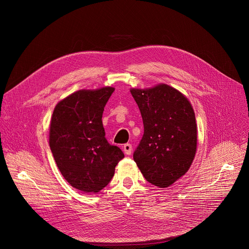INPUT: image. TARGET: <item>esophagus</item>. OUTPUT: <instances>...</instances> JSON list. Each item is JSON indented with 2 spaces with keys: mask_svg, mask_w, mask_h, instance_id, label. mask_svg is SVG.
I'll list each match as a JSON object with an SVG mask.
<instances>
[{
  "mask_svg": "<svg viewBox=\"0 0 249 249\" xmlns=\"http://www.w3.org/2000/svg\"><path fill=\"white\" fill-rule=\"evenodd\" d=\"M123 150L126 155H130L132 153V145L130 144V143H126V144H124L123 146Z\"/></svg>",
  "mask_w": 249,
  "mask_h": 249,
  "instance_id": "1",
  "label": "esophagus"
}]
</instances>
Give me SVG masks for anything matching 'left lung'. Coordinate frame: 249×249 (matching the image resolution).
I'll return each instance as SVG.
<instances>
[{
    "label": "left lung",
    "mask_w": 249,
    "mask_h": 249,
    "mask_svg": "<svg viewBox=\"0 0 249 249\" xmlns=\"http://www.w3.org/2000/svg\"><path fill=\"white\" fill-rule=\"evenodd\" d=\"M140 110L144 134L133 153L150 184L167 188L184 176L197 150V124L190 101L175 88L160 84L131 89Z\"/></svg>",
    "instance_id": "8db88e82"
}]
</instances>
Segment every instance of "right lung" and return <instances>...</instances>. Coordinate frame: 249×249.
<instances>
[{"label":"right lung","mask_w":249,"mask_h":249,"mask_svg":"<svg viewBox=\"0 0 249 249\" xmlns=\"http://www.w3.org/2000/svg\"><path fill=\"white\" fill-rule=\"evenodd\" d=\"M115 90L112 87L80 89L54 108L49 146L69 184L85 193H98L112 179L122 150L105 137L102 116Z\"/></svg>","instance_id":"add662e5"}]
</instances>
